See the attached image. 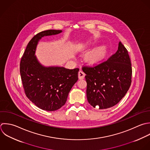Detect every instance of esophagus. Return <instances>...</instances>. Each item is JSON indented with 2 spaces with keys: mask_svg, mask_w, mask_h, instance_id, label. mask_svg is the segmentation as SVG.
Here are the masks:
<instances>
[{
  "mask_svg": "<svg viewBox=\"0 0 150 150\" xmlns=\"http://www.w3.org/2000/svg\"><path fill=\"white\" fill-rule=\"evenodd\" d=\"M85 74L82 70H80L79 71V73H78L79 79H83L85 78Z\"/></svg>",
  "mask_w": 150,
  "mask_h": 150,
  "instance_id": "34e87169",
  "label": "esophagus"
}]
</instances>
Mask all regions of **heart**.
I'll use <instances>...</instances> for the list:
<instances>
[{
  "label": "heart",
  "mask_w": 150,
  "mask_h": 150,
  "mask_svg": "<svg viewBox=\"0 0 150 150\" xmlns=\"http://www.w3.org/2000/svg\"><path fill=\"white\" fill-rule=\"evenodd\" d=\"M102 52H103V50L102 48L98 50L97 51H96L95 52H94L91 54V55L90 56V59L92 61L98 59L102 55Z\"/></svg>",
  "instance_id": "1"
}]
</instances>
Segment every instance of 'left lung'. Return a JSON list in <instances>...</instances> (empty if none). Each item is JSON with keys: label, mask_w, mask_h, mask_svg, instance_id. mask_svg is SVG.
I'll list each match as a JSON object with an SVG mask.
<instances>
[{"label": "left lung", "mask_w": 150, "mask_h": 150, "mask_svg": "<svg viewBox=\"0 0 150 150\" xmlns=\"http://www.w3.org/2000/svg\"><path fill=\"white\" fill-rule=\"evenodd\" d=\"M86 96L93 108L105 109L117 105L132 83V68L128 51L120 41L118 50L108 60L94 67H83Z\"/></svg>", "instance_id": "obj_1"}]
</instances>
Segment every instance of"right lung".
Returning <instances> with one entry per match:
<instances>
[{"label": "right lung", "instance_id": "1", "mask_svg": "<svg viewBox=\"0 0 150 150\" xmlns=\"http://www.w3.org/2000/svg\"><path fill=\"white\" fill-rule=\"evenodd\" d=\"M61 32L48 30L34 35L28 43L20 64L26 96L38 108L46 111H55L64 106L69 92L78 80L79 68L44 67L35 55L37 45L42 37Z\"/></svg>", "mask_w": 150, "mask_h": 150}]
</instances>
